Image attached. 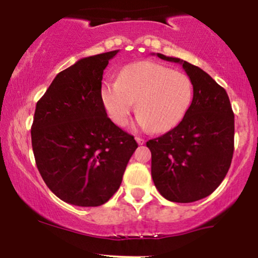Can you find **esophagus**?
Listing matches in <instances>:
<instances>
[{
	"label": "esophagus",
	"mask_w": 258,
	"mask_h": 258,
	"mask_svg": "<svg viewBox=\"0 0 258 258\" xmlns=\"http://www.w3.org/2000/svg\"><path fill=\"white\" fill-rule=\"evenodd\" d=\"M136 142H137L139 146H143V144L146 143V141H144V139L141 138V137H136Z\"/></svg>",
	"instance_id": "1"
}]
</instances>
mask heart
Returning <instances> with one entry per match:
<instances>
[{
	"label": "heart",
	"instance_id": "heart-1",
	"mask_svg": "<svg viewBox=\"0 0 258 258\" xmlns=\"http://www.w3.org/2000/svg\"><path fill=\"white\" fill-rule=\"evenodd\" d=\"M102 102L117 126H125L137 100V123L158 133L178 126L193 104V82L164 64L141 60L121 70L117 81L103 85Z\"/></svg>",
	"mask_w": 258,
	"mask_h": 258
}]
</instances>
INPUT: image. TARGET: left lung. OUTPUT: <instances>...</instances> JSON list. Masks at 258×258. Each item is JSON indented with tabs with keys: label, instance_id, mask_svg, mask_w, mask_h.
I'll return each mask as SVG.
<instances>
[{
	"label": "left lung",
	"instance_id": "left-lung-1",
	"mask_svg": "<svg viewBox=\"0 0 258 258\" xmlns=\"http://www.w3.org/2000/svg\"><path fill=\"white\" fill-rule=\"evenodd\" d=\"M193 82L194 98L178 126L147 142L152 177L159 193L173 203H193L214 193L230 167L234 152V112L226 90L200 68L179 58Z\"/></svg>",
	"mask_w": 258,
	"mask_h": 258
}]
</instances>
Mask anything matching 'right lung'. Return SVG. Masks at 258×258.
Instances as JSON below:
<instances>
[{
  "instance_id": "1",
  "label": "right lung",
  "mask_w": 258,
  "mask_h": 258,
  "mask_svg": "<svg viewBox=\"0 0 258 258\" xmlns=\"http://www.w3.org/2000/svg\"><path fill=\"white\" fill-rule=\"evenodd\" d=\"M119 49L80 59L55 76L35 109L31 143L47 186L76 206H100L117 191L133 136L106 115L103 72Z\"/></svg>"
}]
</instances>
